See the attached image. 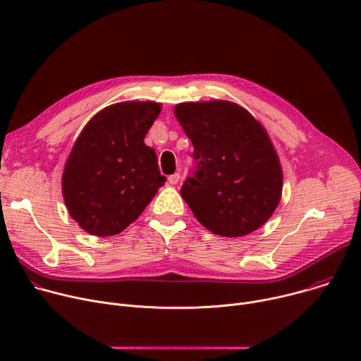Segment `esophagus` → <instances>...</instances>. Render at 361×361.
Here are the masks:
<instances>
[{"mask_svg":"<svg viewBox=\"0 0 361 361\" xmlns=\"http://www.w3.org/2000/svg\"><path fill=\"white\" fill-rule=\"evenodd\" d=\"M178 181H180V174H178V173H176V174H173V176H169V177H168V183H169L171 185H176V184H178Z\"/></svg>","mask_w":361,"mask_h":361,"instance_id":"obj_1","label":"esophagus"}]
</instances>
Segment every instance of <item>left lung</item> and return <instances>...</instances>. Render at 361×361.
I'll list each match as a JSON object with an SVG mask.
<instances>
[{"label": "left lung", "instance_id": "obj_1", "mask_svg": "<svg viewBox=\"0 0 361 361\" xmlns=\"http://www.w3.org/2000/svg\"><path fill=\"white\" fill-rule=\"evenodd\" d=\"M174 114L195 147L196 169L181 196L196 219L231 238L260 228L282 195V168L267 130L230 101L183 102Z\"/></svg>", "mask_w": 361, "mask_h": 361}]
</instances>
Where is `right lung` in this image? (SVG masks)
Here are the masks:
<instances>
[{"label": "right lung", "instance_id": "right-lung-1", "mask_svg": "<svg viewBox=\"0 0 361 361\" xmlns=\"http://www.w3.org/2000/svg\"><path fill=\"white\" fill-rule=\"evenodd\" d=\"M162 105L126 101L93 116L75 139L61 178L70 216L90 235H117L135 222L166 178L145 145Z\"/></svg>", "mask_w": 361, "mask_h": 361}]
</instances>
